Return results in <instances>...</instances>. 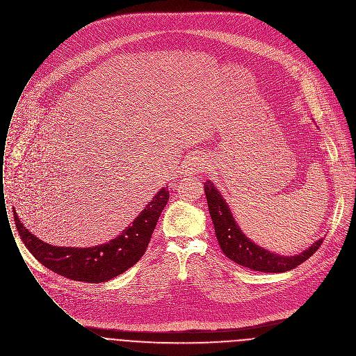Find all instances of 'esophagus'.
<instances>
[{
	"label": "esophagus",
	"mask_w": 356,
	"mask_h": 356,
	"mask_svg": "<svg viewBox=\"0 0 356 356\" xmlns=\"http://www.w3.org/2000/svg\"><path fill=\"white\" fill-rule=\"evenodd\" d=\"M209 163L203 156H193L185 161L182 165V175H192V174H199L203 172L207 168Z\"/></svg>",
	"instance_id": "obj_1"
}]
</instances>
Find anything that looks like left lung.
I'll return each instance as SVG.
<instances>
[{"mask_svg": "<svg viewBox=\"0 0 356 356\" xmlns=\"http://www.w3.org/2000/svg\"><path fill=\"white\" fill-rule=\"evenodd\" d=\"M204 192L220 247L229 259L241 266L259 272H286L308 259L323 241V238H319L296 255L276 254L258 245L243 234L234 218L229 204L211 181L204 182Z\"/></svg>", "mask_w": 356, "mask_h": 356, "instance_id": "8db88e82", "label": "left lung"}]
</instances>
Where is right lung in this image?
I'll return each mask as SVG.
<instances>
[{
	"label": "right lung",
	"instance_id": "1",
	"mask_svg": "<svg viewBox=\"0 0 356 356\" xmlns=\"http://www.w3.org/2000/svg\"><path fill=\"white\" fill-rule=\"evenodd\" d=\"M168 199V189L161 188L118 237L94 247L48 244L24 228L15 209L13 217L24 245L44 266L72 280L102 283L119 276L140 259Z\"/></svg>",
	"mask_w": 356,
	"mask_h": 356
}]
</instances>
